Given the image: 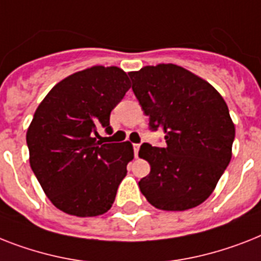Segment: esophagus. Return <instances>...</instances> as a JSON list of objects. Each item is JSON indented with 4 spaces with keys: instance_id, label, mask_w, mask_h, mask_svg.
<instances>
[{
    "instance_id": "1",
    "label": "esophagus",
    "mask_w": 261,
    "mask_h": 261,
    "mask_svg": "<svg viewBox=\"0 0 261 261\" xmlns=\"http://www.w3.org/2000/svg\"><path fill=\"white\" fill-rule=\"evenodd\" d=\"M139 147H141V145H138V143H135V145H134V154H135V156H138V151H139Z\"/></svg>"
}]
</instances>
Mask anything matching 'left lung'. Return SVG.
<instances>
[{
  "instance_id": "left-lung-1",
  "label": "left lung",
  "mask_w": 261,
  "mask_h": 261,
  "mask_svg": "<svg viewBox=\"0 0 261 261\" xmlns=\"http://www.w3.org/2000/svg\"><path fill=\"white\" fill-rule=\"evenodd\" d=\"M151 131L164 130L165 147L143 143L139 156L151 170L139 189L152 206L186 211L215 190L232 158L234 124L221 95L175 64L147 65L128 73Z\"/></svg>"
}]
</instances>
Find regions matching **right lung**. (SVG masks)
I'll list each match as a JSON object with an SVG mask.
<instances>
[{
  "label": "right lung",
  "mask_w": 261,
  "mask_h": 261,
  "mask_svg": "<svg viewBox=\"0 0 261 261\" xmlns=\"http://www.w3.org/2000/svg\"><path fill=\"white\" fill-rule=\"evenodd\" d=\"M130 88L118 67H91L48 92L27 133L29 162L50 202L77 217L103 215L134 158L130 142L106 143L110 114Z\"/></svg>",
  "instance_id": "add662e5"
}]
</instances>
